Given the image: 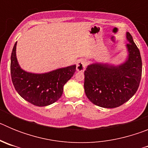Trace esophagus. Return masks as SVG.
I'll return each mask as SVG.
<instances>
[{
  "label": "esophagus",
  "mask_w": 148,
  "mask_h": 148,
  "mask_svg": "<svg viewBox=\"0 0 148 148\" xmlns=\"http://www.w3.org/2000/svg\"><path fill=\"white\" fill-rule=\"evenodd\" d=\"M87 62L84 59H80L78 61L76 64V70L78 72H84L85 70V68L87 66Z\"/></svg>",
  "instance_id": "34e87169"
}]
</instances>
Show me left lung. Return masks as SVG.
<instances>
[{
  "instance_id": "1",
  "label": "left lung",
  "mask_w": 148,
  "mask_h": 148,
  "mask_svg": "<svg viewBox=\"0 0 148 148\" xmlns=\"http://www.w3.org/2000/svg\"><path fill=\"white\" fill-rule=\"evenodd\" d=\"M126 61L117 66L93 63L84 71V91L89 100L104 108H115L127 102L136 92L142 77L140 52L129 32Z\"/></svg>"
}]
</instances>
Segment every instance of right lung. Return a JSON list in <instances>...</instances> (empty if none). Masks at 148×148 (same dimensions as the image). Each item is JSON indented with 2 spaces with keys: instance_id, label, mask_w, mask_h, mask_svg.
Masks as SVG:
<instances>
[{
  "instance_id": "1",
  "label": "right lung",
  "mask_w": 148,
  "mask_h": 148,
  "mask_svg": "<svg viewBox=\"0 0 148 148\" xmlns=\"http://www.w3.org/2000/svg\"><path fill=\"white\" fill-rule=\"evenodd\" d=\"M16 45L11 55L10 71L18 93L28 102L38 107L53 104L61 98L64 86L75 73L76 65L60 68L49 73L36 74L21 69L16 58Z\"/></svg>"
}]
</instances>
